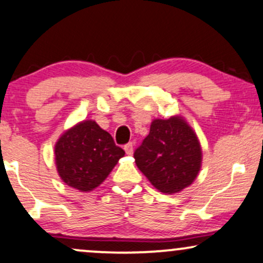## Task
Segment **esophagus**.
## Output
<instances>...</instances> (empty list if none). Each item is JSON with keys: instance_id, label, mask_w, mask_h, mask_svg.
Instances as JSON below:
<instances>
[{"instance_id": "34e87169", "label": "esophagus", "mask_w": 263, "mask_h": 263, "mask_svg": "<svg viewBox=\"0 0 263 263\" xmlns=\"http://www.w3.org/2000/svg\"><path fill=\"white\" fill-rule=\"evenodd\" d=\"M124 150H125L126 155H132L133 151H134V144H133V143L126 144L125 146H124Z\"/></svg>"}]
</instances>
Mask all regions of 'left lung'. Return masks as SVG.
<instances>
[{
  "instance_id": "left-lung-1",
  "label": "left lung",
  "mask_w": 263,
  "mask_h": 263,
  "mask_svg": "<svg viewBox=\"0 0 263 263\" xmlns=\"http://www.w3.org/2000/svg\"><path fill=\"white\" fill-rule=\"evenodd\" d=\"M138 168L160 192L174 194L190 187L202 167L199 139L186 119H154L150 133L134 153Z\"/></svg>"
}]
</instances>
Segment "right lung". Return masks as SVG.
<instances>
[{
    "mask_svg": "<svg viewBox=\"0 0 263 263\" xmlns=\"http://www.w3.org/2000/svg\"><path fill=\"white\" fill-rule=\"evenodd\" d=\"M54 154L63 182L81 192H91L106 180L125 153L95 120H82L60 135Z\"/></svg>",
    "mask_w": 263,
    "mask_h": 263,
    "instance_id": "obj_1",
    "label": "right lung"
}]
</instances>
